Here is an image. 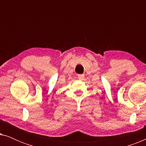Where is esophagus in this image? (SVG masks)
I'll return each mask as SVG.
<instances>
[{"label":"esophagus","instance_id":"obj_1","mask_svg":"<svg viewBox=\"0 0 146 146\" xmlns=\"http://www.w3.org/2000/svg\"><path fill=\"white\" fill-rule=\"evenodd\" d=\"M78 78L79 80H83L84 78V74H78Z\"/></svg>","mask_w":146,"mask_h":146}]
</instances>
